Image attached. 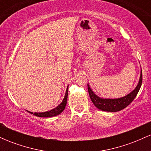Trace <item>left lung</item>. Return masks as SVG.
<instances>
[{
  "mask_svg": "<svg viewBox=\"0 0 151 151\" xmlns=\"http://www.w3.org/2000/svg\"><path fill=\"white\" fill-rule=\"evenodd\" d=\"M142 84V70H141L139 81L138 84L131 92L128 93L126 96L116 99H106L101 98L97 96L91 89L89 84H87L88 91L91 101L96 108L104 111L116 112L127 107L133 101L138 94Z\"/></svg>",
  "mask_w": 151,
  "mask_h": 151,
  "instance_id": "8db88e82",
  "label": "left lung"
}]
</instances>
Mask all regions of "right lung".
I'll return each mask as SVG.
<instances>
[{
  "label": "right lung",
  "mask_w": 151,
  "mask_h": 151,
  "mask_svg": "<svg viewBox=\"0 0 151 151\" xmlns=\"http://www.w3.org/2000/svg\"><path fill=\"white\" fill-rule=\"evenodd\" d=\"M68 86H67V90H66L65 92V97H64L63 100L61 102V104H60L56 108L51 109V110L47 111L45 112H31L29 111H28L29 113L33 114V115L36 116L38 117H44V118H48V117H52V116H58L60 114H61L64 110H65L66 105H67V96H68Z\"/></svg>",
  "instance_id": "right-lung-1"
}]
</instances>
